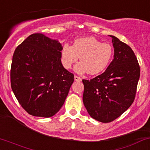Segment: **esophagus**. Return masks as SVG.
I'll return each instance as SVG.
<instances>
[{
    "instance_id": "34e87169",
    "label": "esophagus",
    "mask_w": 150,
    "mask_h": 150,
    "mask_svg": "<svg viewBox=\"0 0 150 150\" xmlns=\"http://www.w3.org/2000/svg\"><path fill=\"white\" fill-rule=\"evenodd\" d=\"M74 79H75V81H77V82H80L82 80V79L80 78V77L77 76V75H75V76H74Z\"/></svg>"
}]
</instances>
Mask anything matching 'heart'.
Returning <instances> with one entry per match:
<instances>
[{
	"label": "heart",
	"mask_w": 150,
	"mask_h": 150,
	"mask_svg": "<svg viewBox=\"0 0 150 150\" xmlns=\"http://www.w3.org/2000/svg\"><path fill=\"white\" fill-rule=\"evenodd\" d=\"M113 55V48L110 44L102 43L94 37L80 38L72 45L65 44L61 50V62L67 70L72 67L80 57V62L74 70L79 74L88 72L96 75L108 66Z\"/></svg>",
	"instance_id": "heart-1"
}]
</instances>
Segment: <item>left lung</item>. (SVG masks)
<instances>
[{"mask_svg":"<svg viewBox=\"0 0 150 150\" xmlns=\"http://www.w3.org/2000/svg\"><path fill=\"white\" fill-rule=\"evenodd\" d=\"M110 36L114 59L103 74L90 80H83L84 105L91 117L104 123L115 120L131 106L140 75L131 47L115 36Z\"/></svg>","mask_w":150,"mask_h":150,"instance_id":"8db88e82","label":"left lung"}]
</instances>
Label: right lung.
I'll use <instances>...</instances> for the list:
<instances>
[{"label":"right lung","mask_w":150,"mask_h":150,"mask_svg":"<svg viewBox=\"0 0 150 150\" xmlns=\"http://www.w3.org/2000/svg\"><path fill=\"white\" fill-rule=\"evenodd\" d=\"M62 44L42 33L30 35L15 50L11 88L30 115L50 117L63 105L74 82L61 62Z\"/></svg>","instance_id":"add662e5"}]
</instances>
